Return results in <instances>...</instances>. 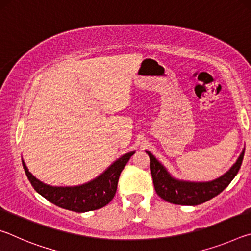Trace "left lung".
Wrapping results in <instances>:
<instances>
[{"label":"left lung","instance_id":"8db88e82","mask_svg":"<svg viewBox=\"0 0 251 251\" xmlns=\"http://www.w3.org/2000/svg\"><path fill=\"white\" fill-rule=\"evenodd\" d=\"M146 152L150 156V168L157 195L164 201L175 205L196 206L216 197L230 184L243 164L245 150L237 159L236 164L225 175L207 182L177 180L169 175L163 165L151 155V152L148 151Z\"/></svg>","mask_w":251,"mask_h":251}]
</instances>
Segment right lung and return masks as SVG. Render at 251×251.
I'll return each mask as SVG.
<instances>
[{"label":"right lung","mask_w":251,"mask_h":251,"mask_svg":"<svg viewBox=\"0 0 251 251\" xmlns=\"http://www.w3.org/2000/svg\"><path fill=\"white\" fill-rule=\"evenodd\" d=\"M135 151L122 156L104 174L87 184L76 187H53L36 179L22 160L23 168L33 188L54 205L75 212L96 210L112 201L116 194L118 179Z\"/></svg>","instance_id":"add662e5"}]
</instances>
